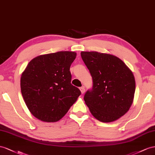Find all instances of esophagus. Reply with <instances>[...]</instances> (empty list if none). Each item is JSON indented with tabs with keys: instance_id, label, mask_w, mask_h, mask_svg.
I'll list each match as a JSON object with an SVG mask.
<instances>
[{
	"instance_id": "34e87169",
	"label": "esophagus",
	"mask_w": 155,
	"mask_h": 155,
	"mask_svg": "<svg viewBox=\"0 0 155 155\" xmlns=\"http://www.w3.org/2000/svg\"><path fill=\"white\" fill-rule=\"evenodd\" d=\"M80 90H81V94H84V93H85V88H84V87H80Z\"/></svg>"
}]
</instances>
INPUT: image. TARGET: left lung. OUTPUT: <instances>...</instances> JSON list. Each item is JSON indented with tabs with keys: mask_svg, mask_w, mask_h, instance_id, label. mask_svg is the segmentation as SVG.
Returning <instances> with one entry per match:
<instances>
[{
	"mask_svg": "<svg viewBox=\"0 0 155 155\" xmlns=\"http://www.w3.org/2000/svg\"><path fill=\"white\" fill-rule=\"evenodd\" d=\"M93 87L84 97L95 118L103 123L117 120L133 103L136 82L132 71L118 57L96 51H82Z\"/></svg>",
	"mask_w": 155,
	"mask_h": 155,
	"instance_id": "left-lung-1",
	"label": "left lung"
}]
</instances>
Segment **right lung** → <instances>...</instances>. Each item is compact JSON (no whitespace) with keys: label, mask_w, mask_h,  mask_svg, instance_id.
I'll return each mask as SVG.
<instances>
[{"label":"right lung","mask_w":155,"mask_h":155,"mask_svg":"<svg viewBox=\"0 0 155 155\" xmlns=\"http://www.w3.org/2000/svg\"><path fill=\"white\" fill-rule=\"evenodd\" d=\"M77 56L72 51L39 55L21 74V90L29 111L39 120L58 121L81 94L71 84L70 66Z\"/></svg>","instance_id":"add662e5"}]
</instances>
